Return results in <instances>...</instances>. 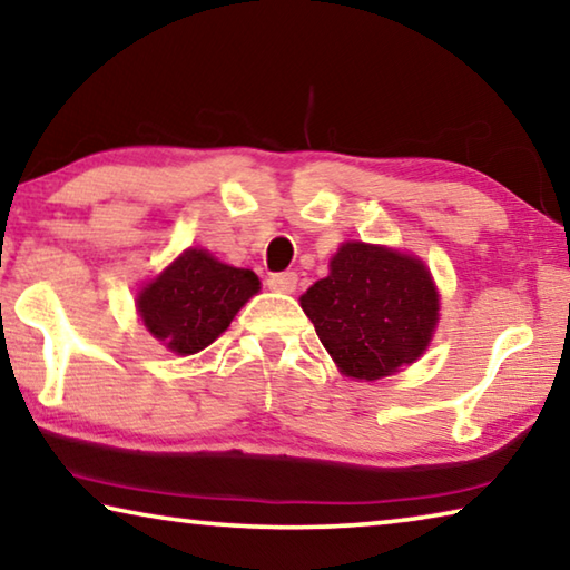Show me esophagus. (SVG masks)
Segmentation results:
<instances>
[{
    "mask_svg": "<svg viewBox=\"0 0 570 570\" xmlns=\"http://www.w3.org/2000/svg\"><path fill=\"white\" fill-rule=\"evenodd\" d=\"M268 288H274V292H282V294H292L296 288V274L294 271H282V274H271L266 278Z\"/></svg>",
    "mask_w": 570,
    "mask_h": 570,
    "instance_id": "esophagus-1",
    "label": "esophagus"
}]
</instances>
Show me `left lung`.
<instances>
[{"label":"left lung","mask_w":570,"mask_h":570,"mask_svg":"<svg viewBox=\"0 0 570 570\" xmlns=\"http://www.w3.org/2000/svg\"><path fill=\"white\" fill-rule=\"evenodd\" d=\"M302 309L342 373L377 381L429 347L439 294L419 258L345 243L332 258L330 276L302 296Z\"/></svg>","instance_id":"1"}]
</instances>
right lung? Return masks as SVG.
Returning a JSON list of instances; mask_svg holds the SVG:
<instances>
[{
	"instance_id": "add662e5",
	"label": "right lung",
	"mask_w": 570,
	"mask_h": 570,
	"mask_svg": "<svg viewBox=\"0 0 570 570\" xmlns=\"http://www.w3.org/2000/svg\"><path fill=\"white\" fill-rule=\"evenodd\" d=\"M250 268L220 264L210 253L189 248L141 288V322L177 355H195L228 330L238 309L258 292Z\"/></svg>"
}]
</instances>
